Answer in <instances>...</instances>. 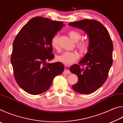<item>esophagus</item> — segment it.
Wrapping results in <instances>:
<instances>
[{
  "label": "esophagus",
  "mask_w": 123,
  "mask_h": 123,
  "mask_svg": "<svg viewBox=\"0 0 123 123\" xmlns=\"http://www.w3.org/2000/svg\"><path fill=\"white\" fill-rule=\"evenodd\" d=\"M66 66H68L67 65H66ZM70 73V72L69 71V70H68V69H64V71L63 72V74H69Z\"/></svg>",
  "instance_id": "esophagus-1"
}]
</instances>
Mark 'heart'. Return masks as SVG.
<instances>
[{
  "mask_svg": "<svg viewBox=\"0 0 123 123\" xmlns=\"http://www.w3.org/2000/svg\"><path fill=\"white\" fill-rule=\"evenodd\" d=\"M73 41L76 43V47L81 53H86L89 48V44L86 41H80L82 37V35L80 32L76 30H71L68 32ZM51 47L55 49H59V36L56 35L54 36L51 41ZM78 54L76 52H69L66 51L62 53L60 55L56 56V60L57 61L61 62L66 65L69 66L70 64L76 61L78 59Z\"/></svg>",
  "mask_w": 123,
  "mask_h": 123,
  "instance_id": "1",
  "label": "heart"
}]
</instances>
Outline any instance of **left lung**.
I'll use <instances>...</instances> for the list:
<instances>
[{"instance_id": "left-lung-1", "label": "left lung", "mask_w": 123, "mask_h": 123, "mask_svg": "<svg viewBox=\"0 0 123 123\" xmlns=\"http://www.w3.org/2000/svg\"><path fill=\"white\" fill-rule=\"evenodd\" d=\"M69 25L82 29L89 37L88 52L79 62L70 67L78 81L72 88L80 94H88L99 89L106 81L112 62L113 43L106 28L94 19L72 22ZM85 65L86 68L81 65Z\"/></svg>"}]
</instances>
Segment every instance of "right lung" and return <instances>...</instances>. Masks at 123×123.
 Returning a JSON list of instances; mask_svg holds the SVG:
<instances>
[{"label": "right lung", "mask_w": 123, "mask_h": 123, "mask_svg": "<svg viewBox=\"0 0 123 123\" xmlns=\"http://www.w3.org/2000/svg\"><path fill=\"white\" fill-rule=\"evenodd\" d=\"M63 26L62 22L35 17L20 29L14 39L11 56L14 77L20 88L29 94L44 93L54 78L63 72L61 62H46L54 58L51 39Z\"/></svg>", "instance_id": "add662e5"}]
</instances>
